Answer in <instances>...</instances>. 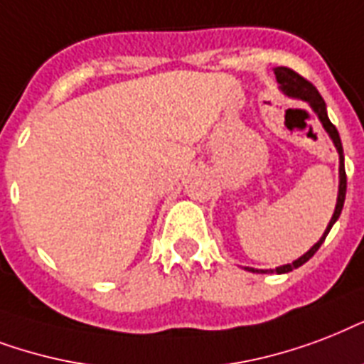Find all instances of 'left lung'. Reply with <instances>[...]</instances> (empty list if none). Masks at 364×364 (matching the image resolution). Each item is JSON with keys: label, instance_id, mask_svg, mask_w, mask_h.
<instances>
[{"label": "left lung", "instance_id": "8db88e82", "mask_svg": "<svg viewBox=\"0 0 364 364\" xmlns=\"http://www.w3.org/2000/svg\"><path fill=\"white\" fill-rule=\"evenodd\" d=\"M273 74H275V80L279 83V89L283 92L284 97L289 98H294V100H302L309 106V108L314 109V114L319 117L321 125L323 129L326 131V134L331 136L332 144H334V148L338 151V159H340V167H338V176H340V182H338V197H336V207H334V214H332L331 222H328V226L326 230L323 232L321 239L317 243L311 247V249L302 255L298 260H294L292 264H284V266H279L275 269H255V267H245L247 272H252V273H289L292 269H296V267L304 266L306 262L311 258V256L319 250V247L323 245L325 237L328 235L331 232V228L336 224V220L340 218V213H342L343 208V201H346V188H348V178H346V167H343V150H342V140H340V134H338L336 127L332 125L331 119H328V114H326V104L323 100V97L319 95V91L315 89L309 81H306L302 75H298L294 70H290V68H284V66H277L273 68Z\"/></svg>", "mask_w": 364, "mask_h": 364}]
</instances>
